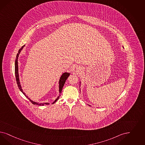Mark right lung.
<instances>
[{
    "label": "right lung",
    "mask_w": 145,
    "mask_h": 145,
    "mask_svg": "<svg viewBox=\"0 0 145 145\" xmlns=\"http://www.w3.org/2000/svg\"><path fill=\"white\" fill-rule=\"evenodd\" d=\"M25 46V45H24V46H22V47H21V48L19 49V51H18V53L17 54V55H16V59H15V78H16V83H17V84H18V87H19V88L20 89V90H21V91L24 94V95H25V96L28 99H29L30 100V102L33 104V105H49V103H37V102H34V101H31V100H30V99H29L28 97V96H27L26 95H25V94L24 93V92H23V90L22 89H21V85H20V81H19V74H18V56H19V54H20V52H21V50L24 48V47ZM70 75V73H63L62 75L61 76V77H60V80H59V93H61V90L63 89V86H64V85L65 84V81H66V80H67V78L69 77V76ZM60 96V94L59 95V96L55 100V101L53 102V103L52 104H54V103H55V102L57 101V100L59 99V97Z\"/></svg>",
    "instance_id": "1"
}]
</instances>
